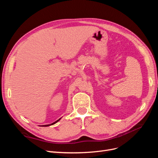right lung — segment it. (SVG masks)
I'll return each instance as SVG.
<instances>
[{"mask_svg":"<svg viewBox=\"0 0 158 158\" xmlns=\"http://www.w3.org/2000/svg\"><path fill=\"white\" fill-rule=\"evenodd\" d=\"M59 120H60V119H59V120H57L56 121L54 122L53 123H52V124H50V125H43V126H44V127H47V126H50V125H54V124H55L56 123H57V122H58V121H59Z\"/></svg>","mask_w":158,"mask_h":158,"instance_id":"obj_1","label":"right lung"}]
</instances>
